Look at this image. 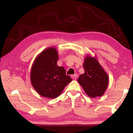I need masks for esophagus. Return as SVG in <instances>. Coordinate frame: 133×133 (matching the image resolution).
Instances as JSON below:
<instances>
[{
  "mask_svg": "<svg viewBox=\"0 0 133 133\" xmlns=\"http://www.w3.org/2000/svg\"><path fill=\"white\" fill-rule=\"evenodd\" d=\"M71 77L72 79H76L77 78V74H74V75H72Z\"/></svg>",
  "mask_w": 133,
  "mask_h": 133,
  "instance_id": "1",
  "label": "esophagus"
}]
</instances>
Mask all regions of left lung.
<instances>
[{
	"label": "left lung",
	"instance_id": "left-lung-1",
	"mask_svg": "<svg viewBox=\"0 0 133 133\" xmlns=\"http://www.w3.org/2000/svg\"><path fill=\"white\" fill-rule=\"evenodd\" d=\"M85 72L78 82L91 98L101 97L107 88L109 77L95 58L87 56L84 59Z\"/></svg>",
	"mask_w": 133,
	"mask_h": 133
}]
</instances>
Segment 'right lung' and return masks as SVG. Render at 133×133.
I'll return each instance as SVG.
<instances>
[{
	"label": "right lung",
	"mask_w": 133,
	"mask_h": 133,
	"mask_svg": "<svg viewBox=\"0 0 133 133\" xmlns=\"http://www.w3.org/2000/svg\"><path fill=\"white\" fill-rule=\"evenodd\" d=\"M58 51L48 48L37 56L30 71L32 86L41 96L55 98L71 81L63 66H58Z\"/></svg>",
	"instance_id": "obj_1"
}]
</instances>
